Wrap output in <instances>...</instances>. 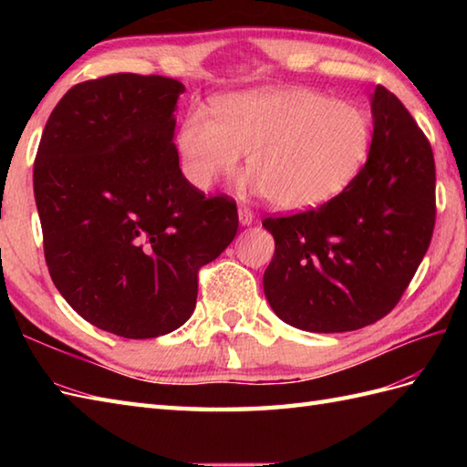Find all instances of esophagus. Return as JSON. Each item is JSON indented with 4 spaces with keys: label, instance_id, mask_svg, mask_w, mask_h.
<instances>
[{
    "label": "esophagus",
    "instance_id": "esophagus-1",
    "mask_svg": "<svg viewBox=\"0 0 467 467\" xmlns=\"http://www.w3.org/2000/svg\"><path fill=\"white\" fill-rule=\"evenodd\" d=\"M239 221H241V224H253V221H254V213L251 211L249 206H239Z\"/></svg>",
    "mask_w": 467,
    "mask_h": 467
}]
</instances>
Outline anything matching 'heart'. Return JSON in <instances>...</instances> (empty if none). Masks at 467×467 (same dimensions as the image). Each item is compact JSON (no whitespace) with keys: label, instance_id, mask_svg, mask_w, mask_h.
I'll return each mask as SVG.
<instances>
[{"label":"heart","instance_id":"obj_1","mask_svg":"<svg viewBox=\"0 0 467 467\" xmlns=\"http://www.w3.org/2000/svg\"><path fill=\"white\" fill-rule=\"evenodd\" d=\"M214 116L192 110L178 132L188 181L206 191L249 154L253 186L281 211H305L341 194L369 154L365 114L305 88L228 96L214 104Z\"/></svg>","mask_w":467,"mask_h":467}]
</instances>
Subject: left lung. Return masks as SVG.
<instances>
[{
	"label": "left lung",
	"instance_id": "obj_1",
	"mask_svg": "<svg viewBox=\"0 0 467 467\" xmlns=\"http://www.w3.org/2000/svg\"><path fill=\"white\" fill-rule=\"evenodd\" d=\"M371 112L369 156L355 181L321 206L263 221L275 236L266 301L296 329L343 333L383 319L430 249L431 144L387 88L375 86Z\"/></svg>",
	"mask_w": 467,
	"mask_h": 467
}]
</instances>
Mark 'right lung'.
<instances>
[{"instance_id":"obj_1","label":"right lung","mask_w":467,"mask_h":467,"mask_svg":"<svg viewBox=\"0 0 467 467\" xmlns=\"http://www.w3.org/2000/svg\"><path fill=\"white\" fill-rule=\"evenodd\" d=\"M182 92L164 76L80 82L37 146L34 194L49 276L78 315L126 339L191 319L198 271L239 228L233 198L204 196L178 166Z\"/></svg>"}]
</instances>
